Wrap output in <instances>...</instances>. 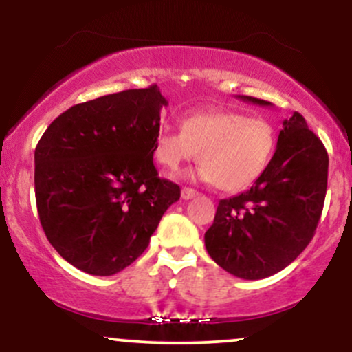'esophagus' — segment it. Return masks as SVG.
Masks as SVG:
<instances>
[{
    "mask_svg": "<svg viewBox=\"0 0 352 352\" xmlns=\"http://www.w3.org/2000/svg\"><path fill=\"white\" fill-rule=\"evenodd\" d=\"M180 195H182V199H184V200H190V199H195L199 193H197V190H193L190 187H184V188H182Z\"/></svg>",
    "mask_w": 352,
    "mask_h": 352,
    "instance_id": "esophagus-1",
    "label": "esophagus"
}]
</instances>
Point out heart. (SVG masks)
Returning a JSON list of instances; mask_svg holds the SVG:
<instances>
[{"instance_id": "obj_1", "label": "heart", "mask_w": 352, "mask_h": 352, "mask_svg": "<svg viewBox=\"0 0 352 352\" xmlns=\"http://www.w3.org/2000/svg\"><path fill=\"white\" fill-rule=\"evenodd\" d=\"M276 148V129L265 117L235 111H197L184 116L180 131H160L153 157L179 170L201 152L195 175L225 192L248 188L263 175Z\"/></svg>"}]
</instances>
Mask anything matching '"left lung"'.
Instances as JSON below:
<instances>
[{
  "instance_id": "left-lung-1",
  "label": "left lung",
  "mask_w": 352,
  "mask_h": 352,
  "mask_svg": "<svg viewBox=\"0 0 352 352\" xmlns=\"http://www.w3.org/2000/svg\"><path fill=\"white\" fill-rule=\"evenodd\" d=\"M246 102L268 100L238 96ZM328 152L298 112L283 120L276 151L253 187L220 200L205 233L212 260L243 280L281 272L308 246L324 204Z\"/></svg>"
}]
</instances>
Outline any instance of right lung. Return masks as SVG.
I'll use <instances>...</instances> for the list:
<instances>
[{
    "label": "right lung",
    "instance_id": "obj_1",
    "mask_svg": "<svg viewBox=\"0 0 352 352\" xmlns=\"http://www.w3.org/2000/svg\"><path fill=\"white\" fill-rule=\"evenodd\" d=\"M164 106L157 84L102 96L63 112L36 145L39 221L80 272L111 276L134 263L180 199L153 165Z\"/></svg>",
    "mask_w": 352,
    "mask_h": 352
}]
</instances>
